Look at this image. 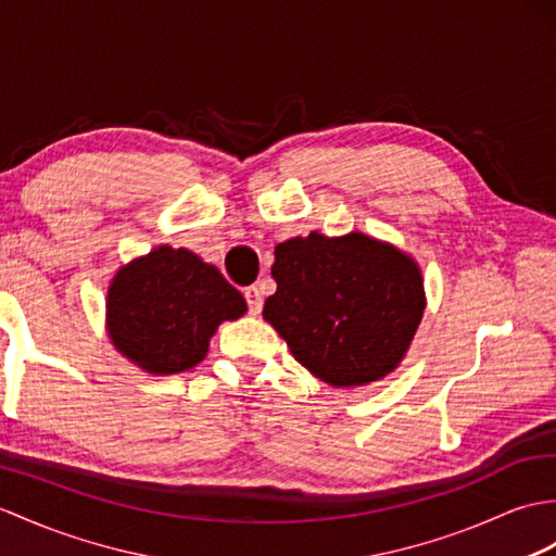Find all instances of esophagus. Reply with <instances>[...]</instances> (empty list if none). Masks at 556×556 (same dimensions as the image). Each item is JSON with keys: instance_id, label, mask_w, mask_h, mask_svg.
<instances>
[{"instance_id": "esophagus-1", "label": "esophagus", "mask_w": 556, "mask_h": 556, "mask_svg": "<svg viewBox=\"0 0 556 556\" xmlns=\"http://www.w3.org/2000/svg\"><path fill=\"white\" fill-rule=\"evenodd\" d=\"M243 295H247V303H249L251 315H261V309H263V291L257 289V287H249L247 291H243Z\"/></svg>"}]
</instances>
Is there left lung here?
<instances>
[{
  "label": "left lung",
  "instance_id": "8db88e82",
  "mask_svg": "<svg viewBox=\"0 0 556 556\" xmlns=\"http://www.w3.org/2000/svg\"><path fill=\"white\" fill-rule=\"evenodd\" d=\"M273 277L277 291L265 301V321L313 377L333 389L389 377L424 317L419 263L363 231H309L281 241Z\"/></svg>",
  "mask_w": 556,
  "mask_h": 556
}]
</instances>
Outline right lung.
Returning <instances> with one entry per match:
<instances>
[{
  "mask_svg": "<svg viewBox=\"0 0 556 556\" xmlns=\"http://www.w3.org/2000/svg\"><path fill=\"white\" fill-rule=\"evenodd\" d=\"M247 309L243 295L215 265L163 243L113 275L106 331L115 351L141 371L170 377L197 367L217 327Z\"/></svg>",
  "mask_w": 556,
  "mask_h": 556,
  "instance_id": "obj_1",
  "label": "right lung"
}]
</instances>
